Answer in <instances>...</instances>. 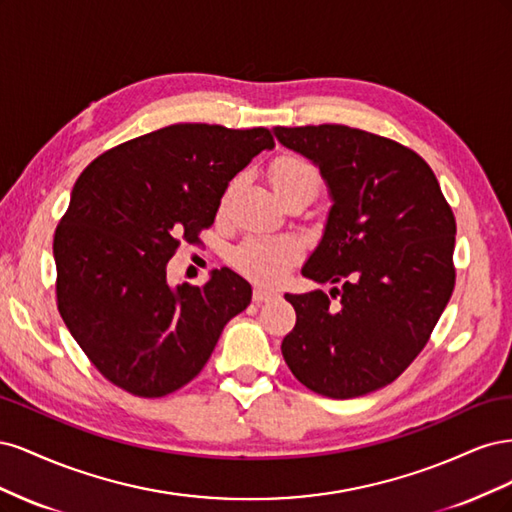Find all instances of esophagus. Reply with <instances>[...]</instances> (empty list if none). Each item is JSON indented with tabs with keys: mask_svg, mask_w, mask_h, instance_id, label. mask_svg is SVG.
<instances>
[{
	"mask_svg": "<svg viewBox=\"0 0 512 512\" xmlns=\"http://www.w3.org/2000/svg\"><path fill=\"white\" fill-rule=\"evenodd\" d=\"M273 297H277V292L271 290V288H265V286H256L254 292H252V299L256 303H265V301H271Z\"/></svg>",
	"mask_w": 512,
	"mask_h": 512,
	"instance_id": "1",
	"label": "esophagus"
}]
</instances>
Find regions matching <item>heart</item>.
Listing matches in <instances>:
<instances>
[{
	"mask_svg": "<svg viewBox=\"0 0 512 512\" xmlns=\"http://www.w3.org/2000/svg\"><path fill=\"white\" fill-rule=\"evenodd\" d=\"M269 177L273 190L280 198L292 192L316 194L320 185L318 170L297 156L277 158L271 166ZM299 256L301 245L294 237H252L232 252L235 265L258 282H275Z\"/></svg>",
	"mask_w": 512,
	"mask_h": 512,
	"instance_id": "heart-1",
	"label": "heart"
}]
</instances>
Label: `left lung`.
Returning a JSON list of instances; mask_svg holds the SVG:
<instances>
[{
  "mask_svg": "<svg viewBox=\"0 0 512 512\" xmlns=\"http://www.w3.org/2000/svg\"><path fill=\"white\" fill-rule=\"evenodd\" d=\"M273 132L318 166L331 196L301 273L333 288L284 294L297 312L284 361L324 397L378 391L425 348L451 299L455 215L427 162L389 138L331 123Z\"/></svg>",
  "mask_w": 512,
  "mask_h": 512,
  "instance_id": "obj_1",
  "label": "left lung"
}]
</instances>
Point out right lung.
Masks as SVG:
<instances>
[{"instance_id":"1","label":"right lung","mask_w":512,"mask_h":512,"mask_svg":"<svg viewBox=\"0 0 512 512\" xmlns=\"http://www.w3.org/2000/svg\"><path fill=\"white\" fill-rule=\"evenodd\" d=\"M273 147L265 128L175 123L102 153L76 179L53 239L57 307L119 389H181L250 305V282L228 267L205 286H170L166 265L213 224L228 181Z\"/></svg>"}]
</instances>
